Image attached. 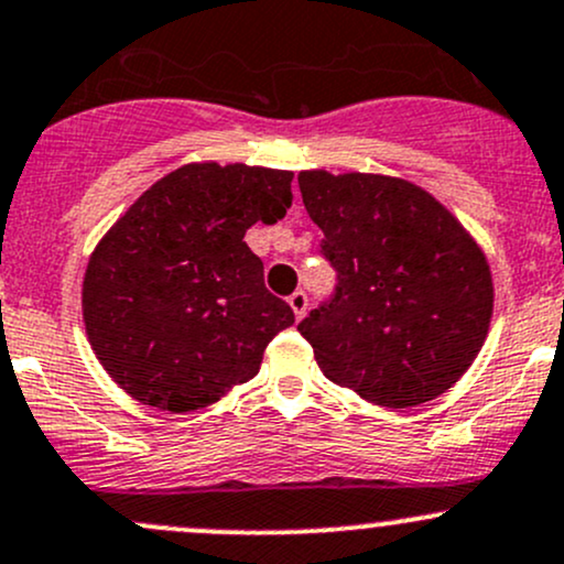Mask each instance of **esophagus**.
<instances>
[{
  "instance_id": "1",
  "label": "esophagus",
  "mask_w": 564,
  "mask_h": 564,
  "mask_svg": "<svg viewBox=\"0 0 564 564\" xmlns=\"http://www.w3.org/2000/svg\"><path fill=\"white\" fill-rule=\"evenodd\" d=\"M289 305H292L294 318H302V315L307 313V294L300 289V292H294L292 296H289Z\"/></svg>"
}]
</instances>
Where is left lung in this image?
Masks as SVG:
<instances>
[{
	"instance_id": "1",
	"label": "left lung",
	"mask_w": 564,
	"mask_h": 564,
	"mask_svg": "<svg viewBox=\"0 0 564 564\" xmlns=\"http://www.w3.org/2000/svg\"><path fill=\"white\" fill-rule=\"evenodd\" d=\"M302 203L324 232L337 286L296 329L321 372L388 410L425 404L485 345L492 275L436 197L377 173L302 171Z\"/></svg>"
}]
</instances>
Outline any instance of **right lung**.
<instances>
[{
  "mask_svg": "<svg viewBox=\"0 0 564 564\" xmlns=\"http://www.w3.org/2000/svg\"><path fill=\"white\" fill-rule=\"evenodd\" d=\"M292 178L240 163L182 165L104 235L85 270L83 318L122 391L192 412L259 372L294 311L264 289L243 235L286 216Z\"/></svg>",
  "mask_w": 564,
  "mask_h": 564,
  "instance_id": "right-lung-1",
  "label": "right lung"
}]
</instances>
